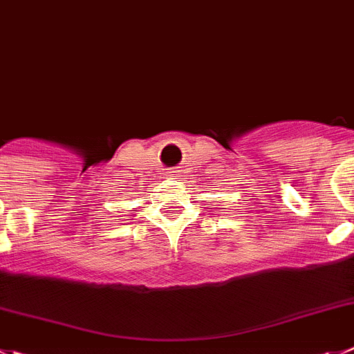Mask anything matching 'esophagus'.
Wrapping results in <instances>:
<instances>
[{
    "mask_svg": "<svg viewBox=\"0 0 354 354\" xmlns=\"http://www.w3.org/2000/svg\"><path fill=\"white\" fill-rule=\"evenodd\" d=\"M166 173H167V176H171V173H174V171H169V169H167Z\"/></svg>",
    "mask_w": 354,
    "mask_h": 354,
    "instance_id": "34e87169",
    "label": "esophagus"
}]
</instances>
